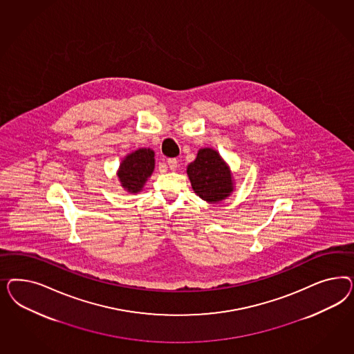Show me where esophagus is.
<instances>
[{
  "instance_id": "esophagus-1",
  "label": "esophagus",
  "mask_w": 354,
  "mask_h": 354,
  "mask_svg": "<svg viewBox=\"0 0 354 354\" xmlns=\"http://www.w3.org/2000/svg\"><path fill=\"white\" fill-rule=\"evenodd\" d=\"M167 165H169L170 170L175 171V170H176V167H178V160H176V158H170V160L167 161Z\"/></svg>"
}]
</instances>
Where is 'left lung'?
I'll use <instances>...</instances> for the list:
<instances>
[{"label": "left lung", "instance_id": "1", "mask_svg": "<svg viewBox=\"0 0 354 354\" xmlns=\"http://www.w3.org/2000/svg\"><path fill=\"white\" fill-rule=\"evenodd\" d=\"M193 191L207 203L222 201L232 192L228 167L213 149H200L197 158L187 167Z\"/></svg>", "mask_w": 354, "mask_h": 354}]
</instances>
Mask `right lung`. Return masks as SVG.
<instances>
[{"label": "right lung", "mask_w": 354, "mask_h": 354, "mask_svg": "<svg viewBox=\"0 0 354 354\" xmlns=\"http://www.w3.org/2000/svg\"><path fill=\"white\" fill-rule=\"evenodd\" d=\"M153 170L154 151L150 149L136 150L122 162L119 167V180L129 192H140Z\"/></svg>", "instance_id": "1"}]
</instances>
